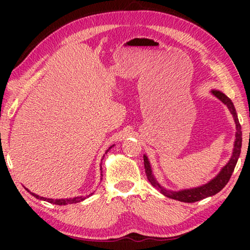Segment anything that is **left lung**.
Masks as SVG:
<instances>
[{
  "mask_svg": "<svg viewBox=\"0 0 250 250\" xmlns=\"http://www.w3.org/2000/svg\"><path fill=\"white\" fill-rule=\"evenodd\" d=\"M211 94H213L215 97L222 101V103L226 105L227 109L229 110L230 115L232 116L236 124V140H235V146H234V151H232V155L225 167L222 168V171L219 172V174L215 179L211 180L208 183L200 186V188H191V189H183V191H179V192H173V191H167V189L163 188L158 182L155 181L153 174H152V170L149 163V160H147L146 155L143 156V162H145V170H146V174L147 180H149L150 183L159 189V191L166 195L167 197L173 198V200L180 201V202H185V203H194L201 200H204V198L215 195V194L218 193L219 191L225 188V185L228 183L230 176L234 172V168L236 167L237 161H238V158L240 155V149H242V125L239 124L238 117H237L236 110L234 104H232L231 100L228 98L227 96H225L223 92L218 91V90H211Z\"/></svg>",
  "mask_w": 250,
  "mask_h": 250,
  "instance_id": "1",
  "label": "left lung"
}]
</instances>
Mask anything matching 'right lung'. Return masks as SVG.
Masks as SVG:
<instances>
[{
    "mask_svg": "<svg viewBox=\"0 0 250 250\" xmlns=\"http://www.w3.org/2000/svg\"><path fill=\"white\" fill-rule=\"evenodd\" d=\"M112 146H110L109 149H111ZM109 149L107 150V152L109 151ZM107 152H105V153H107ZM100 170H101V173H103V168L100 167ZM103 175V174H101ZM28 191V189H27ZM29 192V191H28ZM32 194L33 196H35L36 198H40V200H43V201H47L48 203H53V204H56V205H67V204H74V203H78V202H80V201H83V200H84V197H74V198H67V200H52V198H44V197H41V196H39V195H36V194H34V193H32V192H29Z\"/></svg>",
    "mask_w": 250,
    "mask_h": 250,
    "instance_id": "obj_1",
    "label": "right lung"
}]
</instances>
